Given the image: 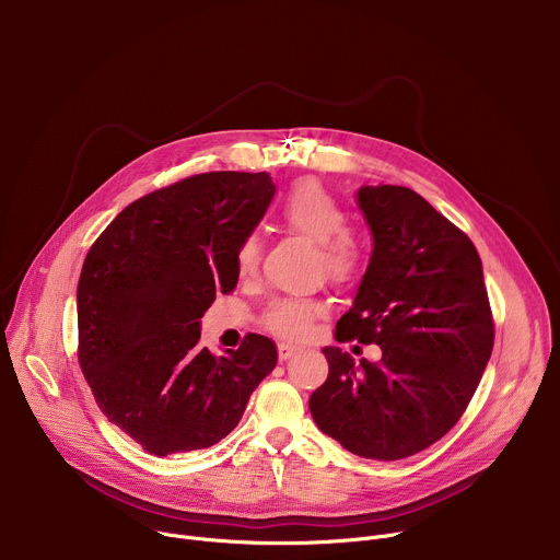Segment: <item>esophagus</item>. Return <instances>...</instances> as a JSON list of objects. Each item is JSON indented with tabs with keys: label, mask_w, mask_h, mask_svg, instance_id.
<instances>
[{
	"label": "esophagus",
	"mask_w": 560,
	"mask_h": 560,
	"mask_svg": "<svg viewBox=\"0 0 560 560\" xmlns=\"http://www.w3.org/2000/svg\"><path fill=\"white\" fill-rule=\"evenodd\" d=\"M277 350H279V359H281V361H288L290 357H294V354L299 352V348L292 346V343H279Z\"/></svg>",
	"instance_id": "34e87169"
}]
</instances>
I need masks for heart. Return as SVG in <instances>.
<instances>
[{"label":"heart","mask_w":560,"mask_h":560,"mask_svg":"<svg viewBox=\"0 0 560 560\" xmlns=\"http://www.w3.org/2000/svg\"><path fill=\"white\" fill-rule=\"evenodd\" d=\"M281 221L307 236L310 242L322 246V261L330 277H343L354 259L352 244L348 236L338 234L346 230V212L339 201L318 182L305 179L299 182L283 197L279 208ZM259 238L255 234L246 236L236 248V268L242 275H248L257 268L259 261ZM324 314V305L310 299H279L270 305L266 314V324L272 332L283 339L301 341L312 332L314 318Z\"/></svg>","instance_id":"1"}]
</instances>
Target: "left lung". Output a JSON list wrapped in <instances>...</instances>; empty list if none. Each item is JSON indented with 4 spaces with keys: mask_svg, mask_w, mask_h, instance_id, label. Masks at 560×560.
Returning <instances> with one entry per match:
<instances>
[{
    "mask_svg": "<svg viewBox=\"0 0 560 560\" xmlns=\"http://www.w3.org/2000/svg\"><path fill=\"white\" fill-rule=\"evenodd\" d=\"M357 201L374 250L335 339L376 343L381 361L324 348L330 370L310 412L348 452L398 460L456 425L490 361L494 324L467 234L404 186H361Z\"/></svg>",
    "mask_w": 560,
    "mask_h": 560,
    "instance_id": "obj_1",
    "label": "left lung"
}]
</instances>
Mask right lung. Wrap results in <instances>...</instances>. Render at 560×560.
Masks as SVG:
<instances>
[{
    "label": "right lung",
    "mask_w": 560,
    "mask_h": 560,
    "mask_svg": "<svg viewBox=\"0 0 560 560\" xmlns=\"http://www.w3.org/2000/svg\"><path fill=\"white\" fill-rule=\"evenodd\" d=\"M272 197L266 173L195 175L126 206L86 255L79 365L108 421L154 456L219 443L277 365L261 335L221 357L199 343L201 316L234 290L236 248Z\"/></svg>",
    "instance_id": "right-lung-1"
}]
</instances>
